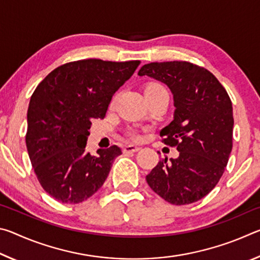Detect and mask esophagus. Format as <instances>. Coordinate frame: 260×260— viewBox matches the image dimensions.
I'll return each mask as SVG.
<instances>
[{
    "label": "esophagus",
    "mask_w": 260,
    "mask_h": 260,
    "mask_svg": "<svg viewBox=\"0 0 260 260\" xmlns=\"http://www.w3.org/2000/svg\"><path fill=\"white\" fill-rule=\"evenodd\" d=\"M140 150V147H136L133 146V144H128V146H125L124 149H122V151L124 153H129V152H136Z\"/></svg>",
    "instance_id": "34e87169"
}]
</instances>
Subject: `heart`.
Masks as SVG:
<instances>
[{
    "label": "heart",
    "mask_w": 260,
    "mask_h": 260,
    "mask_svg": "<svg viewBox=\"0 0 260 260\" xmlns=\"http://www.w3.org/2000/svg\"><path fill=\"white\" fill-rule=\"evenodd\" d=\"M161 90H166V89L161 85H159V83H150V85H148L146 88V91H161ZM131 136L133 139H139V135L135 133H132Z\"/></svg>",
    "instance_id": "1"
}]
</instances>
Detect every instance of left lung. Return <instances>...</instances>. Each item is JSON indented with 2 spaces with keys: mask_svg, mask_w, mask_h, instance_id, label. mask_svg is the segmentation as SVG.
I'll list each match as a JSON object with an SVG mask.
<instances>
[{
  "mask_svg": "<svg viewBox=\"0 0 260 260\" xmlns=\"http://www.w3.org/2000/svg\"><path fill=\"white\" fill-rule=\"evenodd\" d=\"M139 76L156 79L172 91L174 118L160 136L179 151L175 159L159 160L147 182L171 204L200 201L219 182L231 155L234 118L230 96L212 73L189 61L146 64Z\"/></svg>",
  "mask_w": 260,
  "mask_h": 260,
  "instance_id": "obj_1",
  "label": "left lung"
}]
</instances>
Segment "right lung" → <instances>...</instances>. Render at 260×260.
I'll list each match as a JSON object with an SVG mask.
<instances>
[{
    "instance_id": "right-lung-1",
    "label": "right lung",
    "mask_w": 260,
    "mask_h": 260,
    "mask_svg": "<svg viewBox=\"0 0 260 260\" xmlns=\"http://www.w3.org/2000/svg\"><path fill=\"white\" fill-rule=\"evenodd\" d=\"M140 60L82 59L60 65L35 88L27 110L26 147L42 188L78 204L103 186L119 147L86 152L91 119H103L113 94Z\"/></svg>"
}]
</instances>
